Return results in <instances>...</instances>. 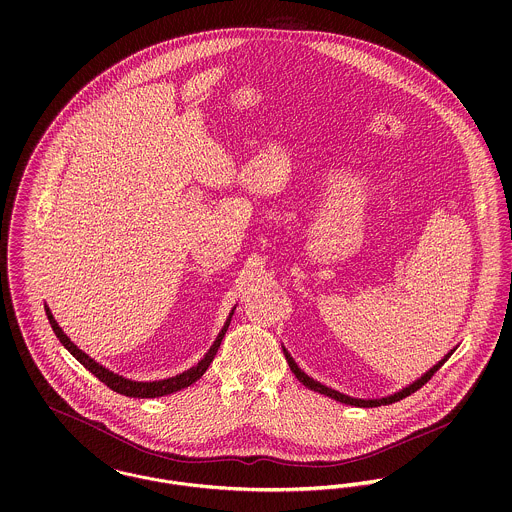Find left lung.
I'll return each instance as SVG.
<instances>
[{"label":"left lung","mask_w":512,"mask_h":512,"mask_svg":"<svg viewBox=\"0 0 512 512\" xmlns=\"http://www.w3.org/2000/svg\"><path fill=\"white\" fill-rule=\"evenodd\" d=\"M286 353V361H288V365L292 368L293 374H295V378L301 382V384H305L307 388H311V390H315V392H319V394H325V396H329V398H333V400H337V402H343V404H351V406H359V408H376V406H386V404H392V402H400L402 398H406V396H410V394H414L416 390H420L436 372H438L439 368L443 366V363L453 355V351L451 353H447L441 361H439L438 365L432 366L422 378H418L414 384H410V386H406V388H402L400 392H396V394H392V396H386V398H376V400H363V398H351V396H347V394H341V392H337V390H333V388H327V386H323L321 382H317V380H313V378H309L299 366L295 365V361H293L292 357L288 355V351H284Z\"/></svg>","instance_id":"obj_1"}]
</instances>
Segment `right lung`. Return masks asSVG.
<instances>
[{"instance_id":"1","label":"right lung","mask_w":512,"mask_h":512,"mask_svg":"<svg viewBox=\"0 0 512 512\" xmlns=\"http://www.w3.org/2000/svg\"><path fill=\"white\" fill-rule=\"evenodd\" d=\"M45 311H47V317H49V323H51L55 335L59 337V341L63 343V347L73 355L74 359H76L80 365L84 366V368H88V370H90L100 382H104L108 388H112V390L118 392V394L130 396V398H159V396L173 394V392H177V390H181V388H187V386H191L193 382H197V380L205 374V370L209 368V365L213 363V359H215V355H217V351H219L220 341H222V337H224V333H226V329H228V325H230V317H232V313H234V311L230 313V317L226 319V323H224V327H222L217 341L213 343V347L209 349V353L205 355V359L199 361V365L185 370L183 374H177V376H173V378H167V380L136 382V380H128V378H124V376H118V374L110 372L108 368L98 365L96 361H92L86 353H82V351L74 345L73 341L63 333V329H61L59 323L55 321V317H53V313L49 311V307H45Z\"/></svg>"}]
</instances>
